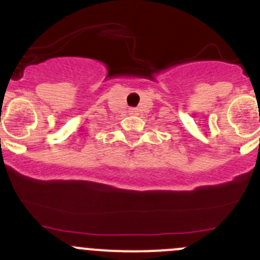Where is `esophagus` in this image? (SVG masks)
<instances>
[{"label":"esophagus","mask_w":260,"mask_h":260,"mask_svg":"<svg viewBox=\"0 0 260 260\" xmlns=\"http://www.w3.org/2000/svg\"><path fill=\"white\" fill-rule=\"evenodd\" d=\"M131 114H137V109H131Z\"/></svg>","instance_id":"esophagus-1"}]
</instances>
